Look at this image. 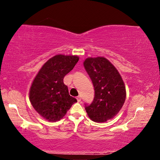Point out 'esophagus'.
I'll return each instance as SVG.
<instances>
[{
	"mask_svg": "<svg viewBox=\"0 0 160 160\" xmlns=\"http://www.w3.org/2000/svg\"><path fill=\"white\" fill-rule=\"evenodd\" d=\"M77 100H78V102H80V101H81V98H80V96H78V97H77Z\"/></svg>",
	"mask_w": 160,
	"mask_h": 160,
	"instance_id": "1",
	"label": "esophagus"
}]
</instances>
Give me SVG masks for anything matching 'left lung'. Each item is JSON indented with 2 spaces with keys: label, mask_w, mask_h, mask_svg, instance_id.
Instances as JSON below:
<instances>
[{
  "label": "left lung",
  "mask_w": 160,
  "mask_h": 160,
  "mask_svg": "<svg viewBox=\"0 0 160 160\" xmlns=\"http://www.w3.org/2000/svg\"><path fill=\"white\" fill-rule=\"evenodd\" d=\"M84 66L94 88V97L90 105L85 104L91 120L105 122L122 108L126 99V88L116 68L104 57L88 58Z\"/></svg>",
  "instance_id": "left-lung-1"
}]
</instances>
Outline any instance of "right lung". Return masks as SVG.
I'll use <instances>...</instances> for the list:
<instances>
[{
	"label": "right lung",
	"instance_id": "obj_1",
	"mask_svg": "<svg viewBox=\"0 0 160 160\" xmlns=\"http://www.w3.org/2000/svg\"><path fill=\"white\" fill-rule=\"evenodd\" d=\"M79 58L56 55L46 62L32 82L29 99L34 109L49 121L60 120L77 99L69 94L65 75L73 69Z\"/></svg>",
	"mask_w": 160,
	"mask_h": 160
}]
</instances>
